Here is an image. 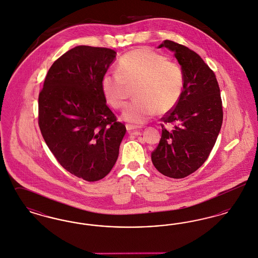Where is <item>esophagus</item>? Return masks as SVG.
Wrapping results in <instances>:
<instances>
[{
  "label": "esophagus",
  "instance_id": "1",
  "mask_svg": "<svg viewBox=\"0 0 258 258\" xmlns=\"http://www.w3.org/2000/svg\"><path fill=\"white\" fill-rule=\"evenodd\" d=\"M125 127L128 132V134H132V135H135L140 132V126H137V125H134V124H130V123H126L125 124Z\"/></svg>",
  "mask_w": 258,
  "mask_h": 258
}]
</instances>
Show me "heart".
Masks as SVG:
<instances>
[{"mask_svg": "<svg viewBox=\"0 0 258 258\" xmlns=\"http://www.w3.org/2000/svg\"><path fill=\"white\" fill-rule=\"evenodd\" d=\"M117 73H107L100 88L105 101L114 109H122L135 87V98L123 111V118L132 123H145L157 111L173 109L183 93L184 72L176 61L155 50L143 47L130 51L119 59Z\"/></svg>", "mask_w": 258, "mask_h": 258, "instance_id": "obj_1", "label": "heart"}]
</instances>
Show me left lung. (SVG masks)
Wrapping results in <instances>:
<instances>
[{
	"mask_svg": "<svg viewBox=\"0 0 258 258\" xmlns=\"http://www.w3.org/2000/svg\"><path fill=\"white\" fill-rule=\"evenodd\" d=\"M159 47L174 52L184 75V89L176 106L160 120L161 138L152 162L164 176L181 179L208 159L221 131L223 118L220 87L215 73L194 50L172 40ZM164 123H172L168 131Z\"/></svg>",
	"mask_w": 258,
	"mask_h": 258,
	"instance_id": "obj_1",
	"label": "left lung"
}]
</instances>
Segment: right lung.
I'll return each mask as SVG.
<instances>
[{
    "mask_svg": "<svg viewBox=\"0 0 258 258\" xmlns=\"http://www.w3.org/2000/svg\"><path fill=\"white\" fill-rule=\"evenodd\" d=\"M116 52L79 45L58 58L38 95V125L57 161L88 182L116 163L126 128L106 105L101 78Z\"/></svg>",
    "mask_w": 258,
    "mask_h": 258,
    "instance_id": "obj_1",
    "label": "right lung"
}]
</instances>
